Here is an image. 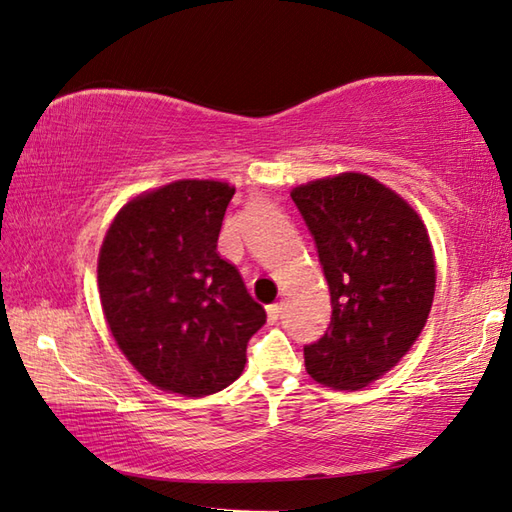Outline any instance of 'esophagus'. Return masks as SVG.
Masks as SVG:
<instances>
[{
  "instance_id": "esophagus-1",
  "label": "esophagus",
  "mask_w": 512,
  "mask_h": 512,
  "mask_svg": "<svg viewBox=\"0 0 512 512\" xmlns=\"http://www.w3.org/2000/svg\"><path fill=\"white\" fill-rule=\"evenodd\" d=\"M266 314H268V323H277L279 317H281V306H279V303H270V306L266 308Z\"/></svg>"
}]
</instances>
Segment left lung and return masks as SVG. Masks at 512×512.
<instances>
[{"label": "left lung", "instance_id": "obj_1", "mask_svg": "<svg viewBox=\"0 0 512 512\" xmlns=\"http://www.w3.org/2000/svg\"><path fill=\"white\" fill-rule=\"evenodd\" d=\"M330 286L332 321L303 347L306 372L332 389H363L416 343L436 292V259L420 215L365 173L292 189Z\"/></svg>", "mask_w": 512, "mask_h": 512}]
</instances>
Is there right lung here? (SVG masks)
<instances>
[{"label": "right lung", "instance_id": "add662e5", "mask_svg": "<svg viewBox=\"0 0 512 512\" xmlns=\"http://www.w3.org/2000/svg\"><path fill=\"white\" fill-rule=\"evenodd\" d=\"M235 187L176 180L129 200L99 253L105 321L151 385L202 398L228 387L266 323L233 264L217 253Z\"/></svg>", "mask_w": 512, "mask_h": 512}]
</instances>
